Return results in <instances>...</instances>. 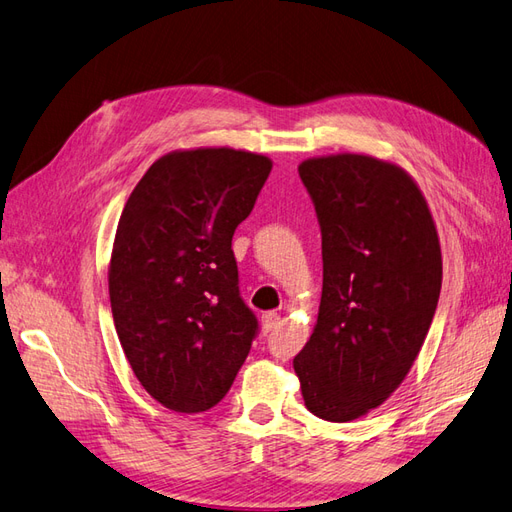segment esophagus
I'll return each instance as SVG.
<instances>
[{
    "label": "esophagus",
    "instance_id": "1",
    "mask_svg": "<svg viewBox=\"0 0 512 512\" xmlns=\"http://www.w3.org/2000/svg\"><path fill=\"white\" fill-rule=\"evenodd\" d=\"M278 323H280V315L276 313V310H269V313H265L263 319H260V326H263V332L276 330Z\"/></svg>",
    "mask_w": 512,
    "mask_h": 512
}]
</instances>
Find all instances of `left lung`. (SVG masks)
I'll list each match as a JSON object with an SVG mask.
<instances>
[{"mask_svg": "<svg viewBox=\"0 0 512 512\" xmlns=\"http://www.w3.org/2000/svg\"><path fill=\"white\" fill-rule=\"evenodd\" d=\"M321 228L315 330L293 360L310 413L354 421L391 397L413 367L439 304V234L417 182L373 156L297 167Z\"/></svg>", "mask_w": 512, "mask_h": 512, "instance_id": "obj_1", "label": "left lung"}]
</instances>
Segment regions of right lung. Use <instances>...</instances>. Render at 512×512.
I'll list each match as a JSON object with an SVG mask.
<instances>
[{
	"instance_id": "obj_1",
	"label": "right lung",
	"mask_w": 512,
	"mask_h": 512,
	"mask_svg": "<svg viewBox=\"0 0 512 512\" xmlns=\"http://www.w3.org/2000/svg\"><path fill=\"white\" fill-rule=\"evenodd\" d=\"M271 167L243 149H178L147 169L121 213L108 267L112 319L136 380L176 413L219 404L258 332L232 236Z\"/></svg>"
}]
</instances>
